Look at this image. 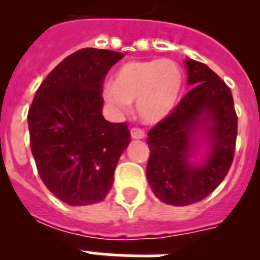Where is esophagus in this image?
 I'll return each instance as SVG.
<instances>
[{
    "label": "esophagus",
    "instance_id": "obj_1",
    "mask_svg": "<svg viewBox=\"0 0 260 260\" xmlns=\"http://www.w3.org/2000/svg\"><path fill=\"white\" fill-rule=\"evenodd\" d=\"M146 134L144 131H142L140 128H132L131 129V138L135 139V140H140V139H144Z\"/></svg>",
    "mask_w": 260,
    "mask_h": 260
}]
</instances>
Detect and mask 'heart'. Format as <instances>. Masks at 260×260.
Listing matches in <instances>:
<instances>
[{"instance_id": "b5f03b06", "label": "heart", "mask_w": 260, "mask_h": 260, "mask_svg": "<svg viewBox=\"0 0 260 260\" xmlns=\"http://www.w3.org/2000/svg\"><path fill=\"white\" fill-rule=\"evenodd\" d=\"M185 75L170 59L132 60L114 71L102 97L117 114L126 113L136 102V113L144 124H158L173 113L181 98Z\"/></svg>"}]
</instances>
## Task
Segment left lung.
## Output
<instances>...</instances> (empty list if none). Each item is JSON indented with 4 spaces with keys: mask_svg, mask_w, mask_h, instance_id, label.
Masks as SVG:
<instances>
[{
    "mask_svg": "<svg viewBox=\"0 0 260 260\" xmlns=\"http://www.w3.org/2000/svg\"><path fill=\"white\" fill-rule=\"evenodd\" d=\"M191 90L148 132L147 181L165 204L185 206L209 196L234 160L238 116L230 87L214 71L187 58Z\"/></svg>",
    "mask_w": 260,
    "mask_h": 260,
    "instance_id": "8db88e82",
    "label": "left lung"
}]
</instances>
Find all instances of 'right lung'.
I'll list each match as a JSON object with an SVG mask.
<instances>
[{"mask_svg": "<svg viewBox=\"0 0 260 260\" xmlns=\"http://www.w3.org/2000/svg\"><path fill=\"white\" fill-rule=\"evenodd\" d=\"M121 52L83 48L47 75L28 112L30 151L39 175L71 206L102 201L131 142L125 122L102 116V82Z\"/></svg>", "mask_w": 260, "mask_h": 260, "instance_id": "add662e5", "label": "right lung"}]
</instances>
